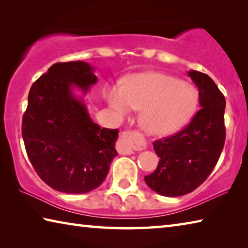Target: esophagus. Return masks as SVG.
Listing matches in <instances>:
<instances>
[{
    "instance_id": "obj_1",
    "label": "esophagus",
    "mask_w": 248,
    "mask_h": 248,
    "mask_svg": "<svg viewBox=\"0 0 248 248\" xmlns=\"http://www.w3.org/2000/svg\"><path fill=\"white\" fill-rule=\"evenodd\" d=\"M144 147L145 141L140 134L137 132H124L117 142V151L121 155H132L134 150L142 149Z\"/></svg>"
}]
</instances>
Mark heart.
<instances>
[{"instance_id": "b5f03b06", "label": "heart", "mask_w": 248, "mask_h": 248, "mask_svg": "<svg viewBox=\"0 0 248 248\" xmlns=\"http://www.w3.org/2000/svg\"><path fill=\"white\" fill-rule=\"evenodd\" d=\"M108 102L119 116L140 110L142 129L151 135L163 136L179 131L194 115L198 91L176 77L148 72L129 77L124 85H113Z\"/></svg>"}]
</instances>
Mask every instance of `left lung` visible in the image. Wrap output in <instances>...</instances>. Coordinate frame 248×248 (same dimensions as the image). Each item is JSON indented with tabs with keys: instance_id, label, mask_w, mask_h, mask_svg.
<instances>
[{
	"instance_id": "1",
	"label": "left lung",
	"mask_w": 248,
	"mask_h": 248,
	"mask_svg": "<svg viewBox=\"0 0 248 248\" xmlns=\"http://www.w3.org/2000/svg\"><path fill=\"white\" fill-rule=\"evenodd\" d=\"M197 87L199 110L190 123L175 135L154 142L158 167L145 182L162 196L192 193L209 176L222 153L225 140V99L206 74L188 71Z\"/></svg>"
}]
</instances>
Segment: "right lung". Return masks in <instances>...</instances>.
<instances>
[{
  "label": "right lung",
  "instance_id": "right-lung-1",
  "mask_svg": "<svg viewBox=\"0 0 248 248\" xmlns=\"http://www.w3.org/2000/svg\"><path fill=\"white\" fill-rule=\"evenodd\" d=\"M97 81L94 68L76 61L52 65L30 88L21 125L25 148L37 174L58 192L95 189L117 155L119 129L100 128L85 102Z\"/></svg>",
  "mask_w": 248,
  "mask_h": 248
}]
</instances>
